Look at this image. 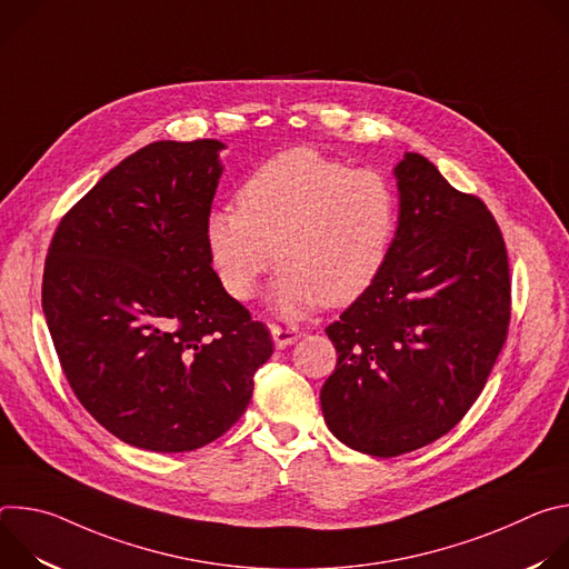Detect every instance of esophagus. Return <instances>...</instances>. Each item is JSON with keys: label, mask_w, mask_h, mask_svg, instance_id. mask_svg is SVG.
I'll use <instances>...</instances> for the list:
<instances>
[{"label": "esophagus", "mask_w": 569, "mask_h": 569, "mask_svg": "<svg viewBox=\"0 0 569 569\" xmlns=\"http://www.w3.org/2000/svg\"><path fill=\"white\" fill-rule=\"evenodd\" d=\"M270 333H272V340H274L277 349H286V347H290V345H295L299 340V331L297 329L279 327V323H272Z\"/></svg>", "instance_id": "1"}]
</instances>
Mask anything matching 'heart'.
<instances>
[{
	"label": "heart",
	"instance_id": "b5f03b06",
	"mask_svg": "<svg viewBox=\"0 0 569 569\" xmlns=\"http://www.w3.org/2000/svg\"><path fill=\"white\" fill-rule=\"evenodd\" d=\"M236 207L207 216L209 259L224 290L248 301L277 257L283 268L270 301L283 315L356 301L385 268L398 224L385 176L308 146L257 167L238 187Z\"/></svg>",
	"mask_w": 569,
	"mask_h": 569
}]
</instances>
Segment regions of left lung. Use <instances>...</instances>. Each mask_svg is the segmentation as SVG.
<instances>
[{
  "label": "left lung",
  "mask_w": 569,
  "mask_h": 569,
  "mask_svg": "<svg viewBox=\"0 0 569 569\" xmlns=\"http://www.w3.org/2000/svg\"><path fill=\"white\" fill-rule=\"evenodd\" d=\"M393 176L400 216L387 263L327 327L338 365L319 393L329 430L373 457L450 432L481 393L511 319L493 213L419 152H405Z\"/></svg>",
  "instance_id": "1"
}]
</instances>
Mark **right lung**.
<instances>
[{"mask_svg":"<svg viewBox=\"0 0 569 569\" xmlns=\"http://www.w3.org/2000/svg\"><path fill=\"white\" fill-rule=\"evenodd\" d=\"M222 148L143 146L51 238L42 310L60 367L80 405L134 448L187 452L222 437L274 349L211 268L204 222Z\"/></svg>","mask_w":569,"mask_h":569,"instance_id":"obj_1","label":"right lung"}]
</instances>
